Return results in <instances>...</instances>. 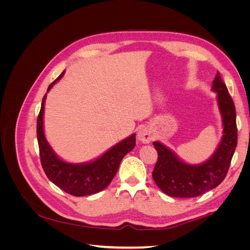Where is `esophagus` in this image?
Here are the masks:
<instances>
[{
  "instance_id": "1",
  "label": "esophagus",
  "mask_w": 250,
  "mask_h": 250,
  "mask_svg": "<svg viewBox=\"0 0 250 250\" xmlns=\"http://www.w3.org/2000/svg\"><path fill=\"white\" fill-rule=\"evenodd\" d=\"M138 138L141 142L148 144L153 140V134L148 127H142L138 132Z\"/></svg>"
}]
</instances>
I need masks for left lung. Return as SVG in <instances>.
I'll use <instances>...</instances> for the list:
<instances>
[{
    "instance_id": "obj_1",
    "label": "left lung",
    "mask_w": 250,
    "mask_h": 250,
    "mask_svg": "<svg viewBox=\"0 0 250 250\" xmlns=\"http://www.w3.org/2000/svg\"><path fill=\"white\" fill-rule=\"evenodd\" d=\"M213 90L218 96L223 137L209 160L200 165H188L162 143H153L158 157L152 177L157 187L171 197H197L218 187L228 174L238 142L236 108L219 72L213 81Z\"/></svg>"
}]
</instances>
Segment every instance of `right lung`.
<instances>
[{
	"instance_id": "obj_1",
	"label": "right lung",
	"mask_w": 250,
	"mask_h": 250,
	"mask_svg": "<svg viewBox=\"0 0 250 250\" xmlns=\"http://www.w3.org/2000/svg\"><path fill=\"white\" fill-rule=\"evenodd\" d=\"M64 72L53 81L47 92L63 76ZM46 96L42 98V103L39 118H37V141H39L40 156L42 169L47 177L67 194L73 196H86L99 193L106 188L115 177L119 166L123 157L134 148L135 134L120 142L106 151L96 161L86 164L65 163L54 153L43 133V106Z\"/></svg>"
}]
</instances>
